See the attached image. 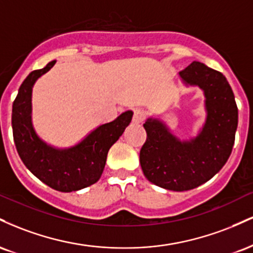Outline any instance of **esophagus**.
<instances>
[{"instance_id": "1", "label": "esophagus", "mask_w": 253, "mask_h": 253, "mask_svg": "<svg viewBox=\"0 0 253 253\" xmlns=\"http://www.w3.org/2000/svg\"><path fill=\"white\" fill-rule=\"evenodd\" d=\"M145 120V113L141 109H135L134 114H133V123L140 124Z\"/></svg>"}]
</instances>
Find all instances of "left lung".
<instances>
[{
  "label": "left lung",
  "mask_w": 253,
  "mask_h": 253,
  "mask_svg": "<svg viewBox=\"0 0 253 253\" xmlns=\"http://www.w3.org/2000/svg\"><path fill=\"white\" fill-rule=\"evenodd\" d=\"M179 76L183 83L199 86L205 94L207 117L201 132L181 141L164 123L149 118L144 124L147 138L140 150L145 177L173 191L194 189L221 170L232 152L238 126L233 91L221 72L193 62Z\"/></svg>",
  "instance_id": "1"
}]
</instances>
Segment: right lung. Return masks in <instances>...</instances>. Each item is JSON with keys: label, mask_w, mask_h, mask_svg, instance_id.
Segmentation results:
<instances>
[{"label": "right lung", "mask_w": 253, "mask_h": 253, "mask_svg": "<svg viewBox=\"0 0 253 253\" xmlns=\"http://www.w3.org/2000/svg\"><path fill=\"white\" fill-rule=\"evenodd\" d=\"M56 60L40 70L32 71L19 88L13 103V136L20 158L28 170L52 189L76 191L96 183L102 175L112 145L123 135L132 120L127 110L114 121L98 126L81 143L69 149H57L38 136L32 125V89Z\"/></svg>", "instance_id": "obj_1"}]
</instances>
